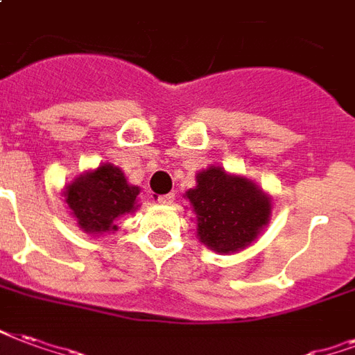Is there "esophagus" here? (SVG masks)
<instances>
[{"label":"esophagus","instance_id":"34e87169","mask_svg":"<svg viewBox=\"0 0 355 355\" xmlns=\"http://www.w3.org/2000/svg\"><path fill=\"white\" fill-rule=\"evenodd\" d=\"M157 201L164 205H171L173 201H175V193H165V196H159V198H157Z\"/></svg>","mask_w":355,"mask_h":355}]
</instances>
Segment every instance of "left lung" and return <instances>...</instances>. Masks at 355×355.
Wrapping results in <instances>:
<instances>
[{"mask_svg": "<svg viewBox=\"0 0 355 355\" xmlns=\"http://www.w3.org/2000/svg\"><path fill=\"white\" fill-rule=\"evenodd\" d=\"M198 214L201 243L220 254L244 248L258 237L271 212L269 198L250 180L231 177L220 167L201 171L198 186L186 191Z\"/></svg>", "mask_w": 355, "mask_h": 355, "instance_id": "1", "label": "left lung"}]
</instances>
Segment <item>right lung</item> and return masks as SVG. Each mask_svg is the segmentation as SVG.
<instances>
[{
	"instance_id": "right-lung-1",
	"label": "right lung",
	"mask_w": 355,
	"mask_h": 355,
	"mask_svg": "<svg viewBox=\"0 0 355 355\" xmlns=\"http://www.w3.org/2000/svg\"><path fill=\"white\" fill-rule=\"evenodd\" d=\"M137 186L125 182L122 171L111 164L78 177L65 190V201L86 233L116 231L114 220L135 209Z\"/></svg>"
}]
</instances>
